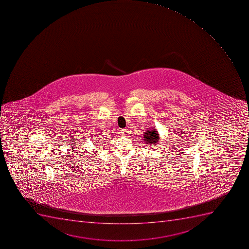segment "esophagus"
<instances>
[{
    "mask_svg": "<svg viewBox=\"0 0 249 249\" xmlns=\"http://www.w3.org/2000/svg\"><path fill=\"white\" fill-rule=\"evenodd\" d=\"M128 129L127 128H124V129L121 130V133L122 135H126L127 133H128Z\"/></svg>",
    "mask_w": 249,
    "mask_h": 249,
    "instance_id": "obj_1",
    "label": "esophagus"
}]
</instances>
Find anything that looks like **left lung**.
<instances>
[{
	"instance_id": "1",
	"label": "left lung",
	"mask_w": 249,
	"mask_h": 249,
	"mask_svg": "<svg viewBox=\"0 0 249 249\" xmlns=\"http://www.w3.org/2000/svg\"><path fill=\"white\" fill-rule=\"evenodd\" d=\"M158 132L155 129L147 130V132L144 133V137L143 140L146 141V143H148L149 144H154L156 143L158 141Z\"/></svg>"
}]
</instances>
